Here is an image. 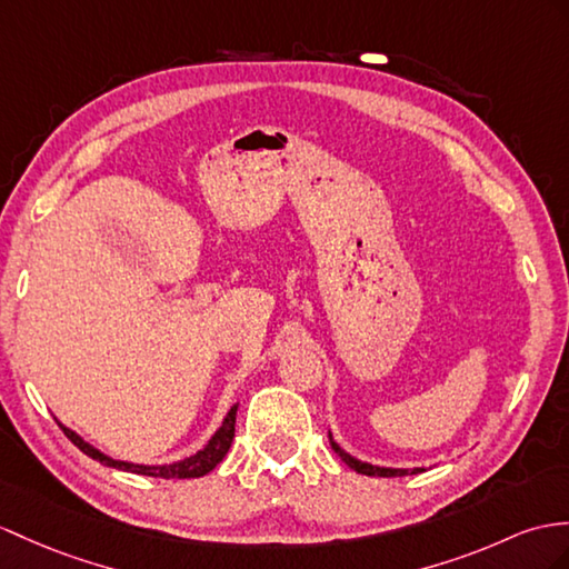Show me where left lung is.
I'll list each match as a JSON object with an SVG mask.
<instances>
[{
    "mask_svg": "<svg viewBox=\"0 0 569 569\" xmlns=\"http://www.w3.org/2000/svg\"><path fill=\"white\" fill-rule=\"evenodd\" d=\"M328 439H330L332 451H336L345 463H348L352 470H357V473H362V476L396 478V476H415V473H422V470H425V468H383V466H373V463H367V461H359V459H355V456H350L345 449H340V445H338L336 439H332L330 432H328Z\"/></svg>",
    "mask_w": 569,
    "mask_h": 569,
    "instance_id": "8db88e82",
    "label": "left lung"
}]
</instances>
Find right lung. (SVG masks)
<instances>
[{"mask_svg": "<svg viewBox=\"0 0 569 569\" xmlns=\"http://www.w3.org/2000/svg\"><path fill=\"white\" fill-rule=\"evenodd\" d=\"M237 410L239 406H233L229 412L224 422H221V427L217 429V432L210 437V441L198 451L188 456V459H180V461H173V463H163V466H142V463H130V461H118V459H110V456H106L103 451H99L96 447H91L89 441L81 439L77 432H72V429L62 427V432L67 435V439L72 441V445L84 451L87 456H91L93 461H99L108 468H118V470H128V473H137V476H151V478H202L210 473V470L224 459L231 441H233V427H237Z\"/></svg>", "mask_w": 569, "mask_h": 569, "instance_id": "add662e5", "label": "right lung"}]
</instances>
